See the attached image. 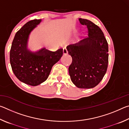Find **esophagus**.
<instances>
[{
	"mask_svg": "<svg viewBox=\"0 0 129 129\" xmlns=\"http://www.w3.org/2000/svg\"><path fill=\"white\" fill-rule=\"evenodd\" d=\"M63 54H68V51L66 48L63 49Z\"/></svg>",
	"mask_w": 129,
	"mask_h": 129,
	"instance_id": "esophagus-1",
	"label": "esophagus"
}]
</instances>
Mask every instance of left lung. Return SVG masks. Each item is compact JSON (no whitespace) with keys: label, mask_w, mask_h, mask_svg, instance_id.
Wrapping results in <instances>:
<instances>
[{"label":"left lung","mask_w":129,"mask_h":129,"mask_svg":"<svg viewBox=\"0 0 129 129\" xmlns=\"http://www.w3.org/2000/svg\"><path fill=\"white\" fill-rule=\"evenodd\" d=\"M88 29V36L67 46L72 62L69 67L72 81L78 88L97 86L106 72L108 65V44L103 32L91 21L79 19Z\"/></svg>","instance_id":"left-lung-1"}]
</instances>
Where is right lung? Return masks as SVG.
Returning <instances> with one entry per match:
<instances>
[{
  "mask_svg": "<svg viewBox=\"0 0 129 129\" xmlns=\"http://www.w3.org/2000/svg\"><path fill=\"white\" fill-rule=\"evenodd\" d=\"M41 21L35 19L25 24L15 34L10 50V64L14 75L20 81L31 86L39 85L47 79L52 67L63 54L62 49L52 52L42 48L33 52L27 48L30 32Z\"/></svg>",
  "mask_w": 129,
  "mask_h": 129,
  "instance_id": "right-lung-1",
  "label": "right lung"
}]
</instances>
